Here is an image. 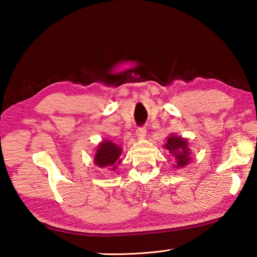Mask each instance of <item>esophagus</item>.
I'll list each match as a JSON object with an SVG mask.
<instances>
[{"mask_svg": "<svg viewBox=\"0 0 257 257\" xmlns=\"http://www.w3.org/2000/svg\"><path fill=\"white\" fill-rule=\"evenodd\" d=\"M146 133H147L146 127H139V128H137V130H136V135H137V137H138L139 139L145 138Z\"/></svg>", "mask_w": 257, "mask_h": 257, "instance_id": "obj_1", "label": "esophagus"}]
</instances>
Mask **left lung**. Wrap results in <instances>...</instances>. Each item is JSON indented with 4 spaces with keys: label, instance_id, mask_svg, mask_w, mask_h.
I'll return each mask as SVG.
<instances>
[{
    "label": "left lung",
    "instance_id": "8db88e82",
    "mask_svg": "<svg viewBox=\"0 0 257 257\" xmlns=\"http://www.w3.org/2000/svg\"><path fill=\"white\" fill-rule=\"evenodd\" d=\"M166 149L170 152L174 159L177 160L176 168H183L190 162V149L188 146V140L176 135H171L168 138L165 145Z\"/></svg>",
    "mask_w": 257,
    "mask_h": 257
}]
</instances>
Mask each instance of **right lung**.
I'll list each match as a JSON object with an SVG mask.
<instances>
[{"label": "right lung", "instance_id": "right-lung-1", "mask_svg": "<svg viewBox=\"0 0 257 257\" xmlns=\"http://www.w3.org/2000/svg\"><path fill=\"white\" fill-rule=\"evenodd\" d=\"M121 148L116 144L111 143L110 140H103L98 146L96 150L94 162L99 168L110 167L111 170L116 169L117 165L121 162L120 155H121Z\"/></svg>", "mask_w": 257, "mask_h": 257}]
</instances>
